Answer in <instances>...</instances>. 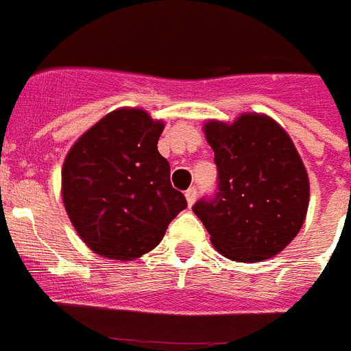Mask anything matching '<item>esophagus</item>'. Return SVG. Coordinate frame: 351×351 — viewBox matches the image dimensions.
<instances>
[{"mask_svg":"<svg viewBox=\"0 0 351 351\" xmlns=\"http://www.w3.org/2000/svg\"><path fill=\"white\" fill-rule=\"evenodd\" d=\"M197 195H198V191H197V188H190V190L186 191V200H188V206H193L195 204V200H197Z\"/></svg>","mask_w":351,"mask_h":351,"instance_id":"34e87169","label":"esophagus"}]
</instances>
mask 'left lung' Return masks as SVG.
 <instances>
[{
  "mask_svg": "<svg viewBox=\"0 0 351 351\" xmlns=\"http://www.w3.org/2000/svg\"><path fill=\"white\" fill-rule=\"evenodd\" d=\"M218 186L193 206L214 247L235 262L278 255L299 234L309 204L308 172L283 128L260 114L204 128Z\"/></svg>",
  "mask_w": 351,
  "mask_h": 351,
  "instance_id": "8db88e82",
  "label": "left lung"
}]
</instances>
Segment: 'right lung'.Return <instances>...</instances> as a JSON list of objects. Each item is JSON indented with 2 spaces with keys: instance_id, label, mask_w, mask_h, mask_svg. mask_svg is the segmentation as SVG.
<instances>
[{
  "instance_id": "obj_1",
  "label": "right lung",
  "mask_w": 351,
  "mask_h": 351,
  "mask_svg": "<svg viewBox=\"0 0 351 351\" xmlns=\"http://www.w3.org/2000/svg\"><path fill=\"white\" fill-rule=\"evenodd\" d=\"M163 123L141 108L107 114L70 149L63 202L77 234L95 253L133 260L154 250L186 198L172 188L158 153Z\"/></svg>"
}]
</instances>
